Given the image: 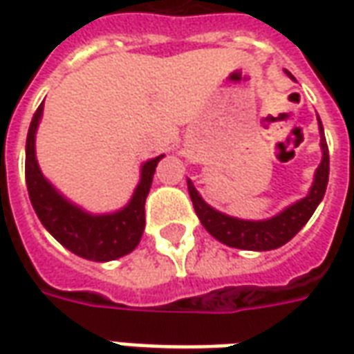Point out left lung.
I'll return each mask as SVG.
<instances>
[{"label": "left lung", "instance_id": "8db88e82", "mask_svg": "<svg viewBox=\"0 0 354 354\" xmlns=\"http://www.w3.org/2000/svg\"><path fill=\"white\" fill-rule=\"evenodd\" d=\"M286 73L290 75V72ZM319 129L322 161H320L319 169L315 172V180H313L309 195L286 207L281 214L273 216L269 220L250 222V220H239V218H233V216L222 214L210 205H207L197 193L195 185L192 184V180H187V189H189V197L193 201V208L199 216L203 227L223 245L233 246V248H243V250L266 252V250H274L279 246L286 245L290 239L294 237L297 231L309 222V218L317 210L319 203L326 193L328 174H330V155H328V144L326 138H324V129H322L320 119Z\"/></svg>", "mask_w": 354, "mask_h": 354}]
</instances>
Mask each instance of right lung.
<instances>
[{"instance_id": "add662e5", "label": "right lung", "mask_w": 354, "mask_h": 354, "mask_svg": "<svg viewBox=\"0 0 354 354\" xmlns=\"http://www.w3.org/2000/svg\"><path fill=\"white\" fill-rule=\"evenodd\" d=\"M43 104L32 117L26 138V185L35 214L58 243L70 252L91 261L117 260L138 246L146 225V197L157 162L165 155L142 165L140 184L131 203L113 214L94 216L64 199L43 176L35 159V131L41 121Z\"/></svg>"}]
</instances>
